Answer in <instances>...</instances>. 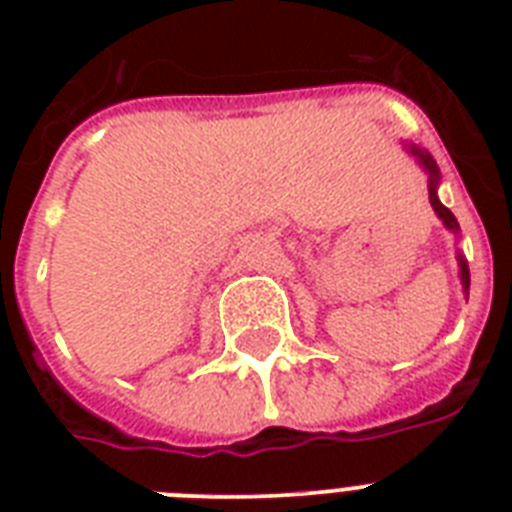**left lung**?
Here are the masks:
<instances>
[{
    "label": "left lung",
    "instance_id": "obj_1",
    "mask_svg": "<svg viewBox=\"0 0 512 512\" xmlns=\"http://www.w3.org/2000/svg\"><path fill=\"white\" fill-rule=\"evenodd\" d=\"M409 151H412V156H417V162L422 164V170L428 172V193H430V204H433V209H436V215L444 220V225L449 228V231H460V225H457V217L452 215V209H446L441 201H438V167L436 162H433V156L428 154V151H422V148L417 146H409ZM460 257V279H462V289H465V295H468V289H470V271H468V263H465V257Z\"/></svg>",
    "mask_w": 512,
    "mask_h": 512
}]
</instances>
